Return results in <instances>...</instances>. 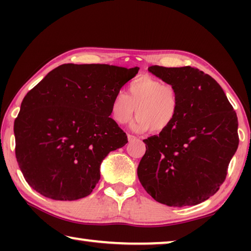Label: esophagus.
Masks as SVG:
<instances>
[{
	"label": "esophagus",
	"mask_w": 251,
	"mask_h": 251,
	"mask_svg": "<svg viewBox=\"0 0 251 251\" xmlns=\"http://www.w3.org/2000/svg\"><path fill=\"white\" fill-rule=\"evenodd\" d=\"M127 138H128V142H134V141H136V139H137V137H136V136H134V135H127Z\"/></svg>",
	"instance_id": "1"
}]
</instances>
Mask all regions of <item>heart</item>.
<instances>
[{
  "mask_svg": "<svg viewBox=\"0 0 251 251\" xmlns=\"http://www.w3.org/2000/svg\"><path fill=\"white\" fill-rule=\"evenodd\" d=\"M136 108L137 116L131 123L135 131L166 130L175 122L179 110L176 88L161 79L143 75L128 84L126 93H118L110 104V115L117 124L130 121Z\"/></svg>",
  "mask_w": 251,
  "mask_h": 251,
  "instance_id": "heart-1",
  "label": "heart"
}]
</instances>
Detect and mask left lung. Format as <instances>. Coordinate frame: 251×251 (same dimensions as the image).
<instances>
[{
    "label": "left lung",
    "instance_id": "left-lung-1",
    "mask_svg": "<svg viewBox=\"0 0 251 251\" xmlns=\"http://www.w3.org/2000/svg\"><path fill=\"white\" fill-rule=\"evenodd\" d=\"M148 71L176 88L179 110L173 125L144 139L137 175L156 201L194 206L218 192L238 148V120L216 80L190 66H151Z\"/></svg>",
    "mask_w": 251,
    "mask_h": 251
}]
</instances>
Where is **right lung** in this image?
Masks as SVG:
<instances>
[{
    "instance_id": "1",
    "label": "right lung",
    "mask_w": 251,
    "mask_h": 251,
    "mask_svg": "<svg viewBox=\"0 0 251 251\" xmlns=\"http://www.w3.org/2000/svg\"><path fill=\"white\" fill-rule=\"evenodd\" d=\"M139 67L63 64L23 99L14 122L16 160L34 190L54 201L90 195L109 151L128 142L110 104Z\"/></svg>"
}]
</instances>
